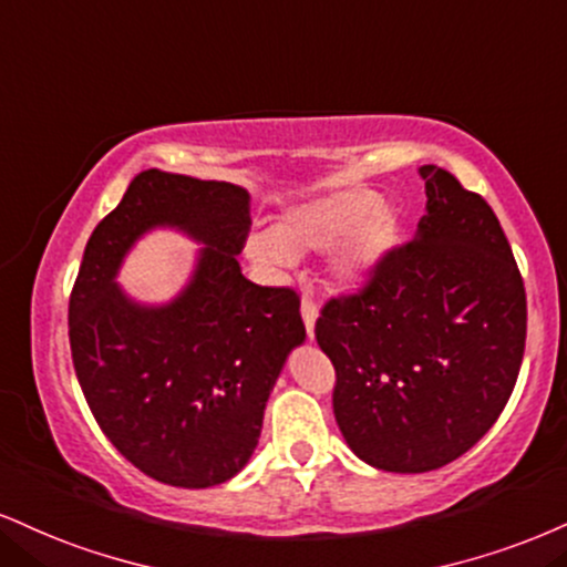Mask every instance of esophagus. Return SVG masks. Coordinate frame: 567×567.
Segmentation results:
<instances>
[{
  "label": "esophagus",
  "instance_id": "34e87169",
  "mask_svg": "<svg viewBox=\"0 0 567 567\" xmlns=\"http://www.w3.org/2000/svg\"><path fill=\"white\" fill-rule=\"evenodd\" d=\"M301 317H303V324H306V332H309V338H313V322H317V301L306 292L301 298Z\"/></svg>",
  "mask_w": 567,
  "mask_h": 567
}]
</instances>
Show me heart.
<instances>
[{
  "label": "heart",
  "mask_w": 567,
  "mask_h": 567,
  "mask_svg": "<svg viewBox=\"0 0 567 567\" xmlns=\"http://www.w3.org/2000/svg\"><path fill=\"white\" fill-rule=\"evenodd\" d=\"M338 245L332 269L343 282H359L399 240V216L380 206L378 193L364 187H338L290 208L275 231H258L248 240L250 261L266 271L288 269L296 254Z\"/></svg>",
  "instance_id": "1"
}]
</instances>
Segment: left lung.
<instances>
[{"label": "left lung", "instance_id": "left-lung-1", "mask_svg": "<svg viewBox=\"0 0 567 567\" xmlns=\"http://www.w3.org/2000/svg\"><path fill=\"white\" fill-rule=\"evenodd\" d=\"M417 235L330 298L313 336L336 367L332 409L351 452L388 473L439 470L507 406L525 351V288L478 193L422 166Z\"/></svg>", "mask_w": 567, "mask_h": 567}]
</instances>
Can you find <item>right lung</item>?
Instances as JSON below:
<instances>
[{"label":"right lung","mask_w":567,"mask_h":567,"mask_svg":"<svg viewBox=\"0 0 567 567\" xmlns=\"http://www.w3.org/2000/svg\"><path fill=\"white\" fill-rule=\"evenodd\" d=\"M155 226L207 245L172 305L142 307L114 285ZM250 195L158 168L136 174L94 227L68 303L76 378L94 420L150 478L208 488L248 465L285 359L303 343L301 298L243 277Z\"/></svg>","instance_id":"1"}]
</instances>
